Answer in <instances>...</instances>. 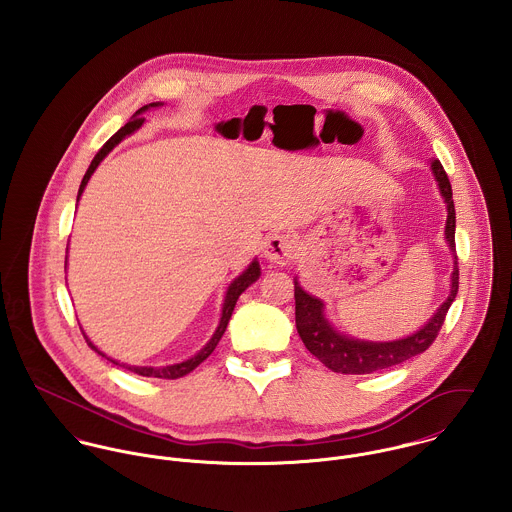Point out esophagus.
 Returning a JSON list of instances; mask_svg holds the SVG:
<instances>
[{
	"instance_id": "1",
	"label": "esophagus",
	"mask_w": 512,
	"mask_h": 512,
	"mask_svg": "<svg viewBox=\"0 0 512 512\" xmlns=\"http://www.w3.org/2000/svg\"><path fill=\"white\" fill-rule=\"evenodd\" d=\"M295 244L288 234H270L264 242V258L274 266H286L293 258Z\"/></svg>"
}]
</instances>
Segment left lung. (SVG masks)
Masks as SVG:
<instances>
[{"label": "left lung", "instance_id": "left-lung-1", "mask_svg": "<svg viewBox=\"0 0 512 512\" xmlns=\"http://www.w3.org/2000/svg\"><path fill=\"white\" fill-rule=\"evenodd\" d=\"M432 171L436 175L441 197L447 203V222H445V238L455 252V207H453V193L451 183L447 179V173L439 159L432 161ZM295 290V327L297 333L305 345V349L317 357L323 365L331 368L333 372L341 374H370L388 366L400 365L426 349L436 341L439 329L445 321L447 309L451 307L457 290H459V268H457V256H455V268L451 274V292L449 297L441 303L438 313L414 335L390 343H370L359 341L353 337H345L337 333L329 321L323 315V303L301 290L297 282H293Z\"/></svg>", "mask_w": 512, "mask_h": 512}]
</instances>
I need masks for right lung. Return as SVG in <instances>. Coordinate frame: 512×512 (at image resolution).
<instances>
[{"mask_svg":"<svg viewBox=\"0 0 512 512\" xmlns=\"http://www.w3.org/2000/svg\"><path fill=\"white\" fill-rule=\"evenodd\" d=\"M151 106H159V102H151V104H147V106H142L134 116H132V120L124 126V128H120L104 146L98 149V153L94 155V159H92V163H90V167L86 169V173H84V177H82V183H80V189H78V197L82 195V191H84V187H86V183H88V179H90V175L94 173V169L98 167V163L114 149V146H118L126 136H130V134H134L142 124H144V118H140V114L142 112H146L147 108H151ZM260 278V264L254 260L250 266H248V270L246 272H242L230 286H228V292H226V297H224V305H222V317H220L219 327H217V331H215V335H213V339L207 343V347L205 349H201L193 359H189V361H185V363H179V365H171V366H159V368H153V366H126L120 365L118 361H112V359H108L104 353H100L90 341H88V337H84L86 339V343H88V347L90 349H94L98 355H102V357H106L108 361H112L114 365L124 366V368H128V370H132V372H136V374H142V376H153V378H169V380H173V378H181V376H185V374H189L191 370H195L197 366L201 365L213 351H215V347L219 345L220 337L224 335V331H226V325H228V321H230V315H232V311H234V305H236V299L240 297V293L244 292L250 284H254L256 280ZM84 335V333H82Z\"/></svg>","mask_w":512,"mask_h":512,"instance_id":"1","label":"right lung"}]
</instances>
